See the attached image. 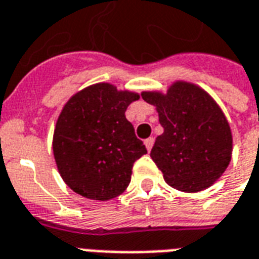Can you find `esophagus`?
Here are the masks:
<instances>
[{"label": "esophagus", "mask_w": 259, "mask_h": 259, "mask_svg": "<svg viewBox=\"0 0 259 259\" xmlns=\"http://www.w3.org/2000/svg\"><path fill=\"white\" fill-rule=\"evenodd\" d=\"M144 143H145V147H147V149H148V151H151V149H152V147H154L155 139L154 137H149V139L145 140Z\"/></svg>", "instance_id": "34e87169"}]
</instances>
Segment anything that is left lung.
Listing matches in <instances>:
<instances>
[{
    "label": "left lung",
    "instance_id": "left-lung-1",
    "mask_svg": "<svg viewBox=\"0 0 259 259\" xmlns=\"http://www.w3.org/2000/svg\"><path fill=\"white\" fill-rule=\"evenodd\" d=\"M141 97L156 107L164 130L151 149L164 181L183 192L215 183L232 155L231 127L217 103L188 82H176L166 95L143 92Z\"/></svg>",
    "mask_w": 259,
    "mask_h": 259
}]
</instances>
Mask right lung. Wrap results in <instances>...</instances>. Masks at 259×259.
Returning <instances> with one entry per match:
<instances>
[{"mask_svg": "<svg viewBox=\"0 0 259 259\" xmlns=\"http://www.w3.org/2000/svg\"><path fill=\"white\" fill-rule=\"evenodd\" d=\"M140 96L96 83L71 97L57 119L53 154L64 183L93 200H110L127 188L133 163L147 148L124 112Z\"/></svg>", "mask_w": 259, "mask_h": 259, "instance_id": "1", "label": "right lung"}]
</instances>
